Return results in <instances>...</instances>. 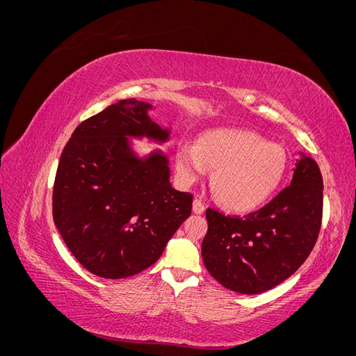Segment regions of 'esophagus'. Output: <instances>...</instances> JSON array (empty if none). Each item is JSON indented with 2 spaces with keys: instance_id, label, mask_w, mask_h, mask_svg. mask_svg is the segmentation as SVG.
Listing matches in <instances>:
<instances>
[{
  "instance_id": "obj_1",
  "label": "esophagus",
  "mask_w": 356,
  "mask_h": 356,
  "mask_svg": "<svg viewBox=\"0 0 356 356\" xmlns=\"http://www.w3.org/2000/svg\"><path fill=\"white\" fill-rule=\"evenodd\" d=\"M203 211H204L203 203H202L199 199H195V200H193V212L197 213V215H200V213H203Z\"/></svg>"
}]
</instances>
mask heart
Here are the masks:
<instances>
[{
    "label": "heart",
    "instance_id": "1",
    "mask_svg": "<svg viewBox=\"0 0 356 356\" xmlns=\"http://www.w3.org/2000/svg\"><path fill=\"white\" fill-rule=\"evenodd\" d=\"M285 168L284 148L246 129H212L200 135L197 145L182 144L177 153L182 184H195L213 169V196L236 212L261 207L281 184Z\"/></svg>",
    "mask_w": 356,
    "mask_h": 356
}]
</instances>
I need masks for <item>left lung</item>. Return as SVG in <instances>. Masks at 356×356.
Segmentation results:
<instances>
[{"mask_svg": "<svg viewBox=\"0 0 356 356\" xmlns=\"http://www.w3.org/2000/svg\"><path fill=\"white\" fill-rule=\"evenodd\" d=\"M322 188L316 161L300 152L289 186L261 209L225 217L208 208L202 258L211 276L241 294H260L282 284L316 243Z\"/></svg>", "mask_w": 356, "mask_h": 356, "instance_id": "left-lung-1", "label": "left lung"}]
</instances>
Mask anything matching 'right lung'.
Listing matches in <instances>:
<instances>
[{
  "instance_id": "add662e5",
  "label": "right lung",
  "mask_w": 356,
  "mask_h": 356,
  "mask_svg": "<svg viewBox=\"0 0 356 356\" xmlns=\"http://www.w3.org/2000/svg\"><path fill=\"white\" fill-rule=\"evenodd\" d=\"M152 104L118 101L84 120L60 154L53 221L71 254L105 279L134 276L154 264L191 213L193 196L170 186L161 149L139 156L131 139L165 144Z\"/></svg>"
}]
</instances>
